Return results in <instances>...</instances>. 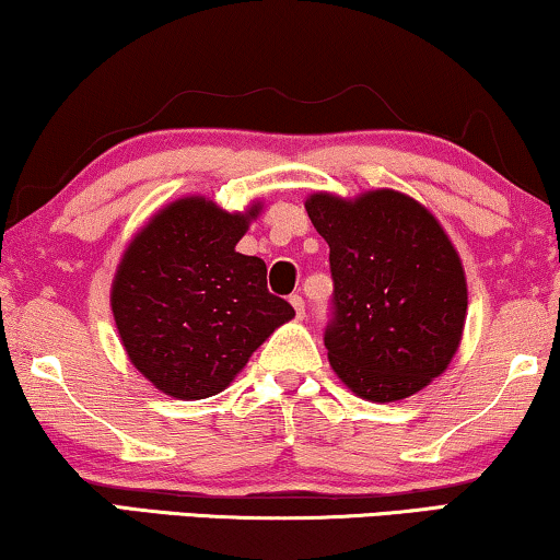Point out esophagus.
I'll return each mask as SVG.
<instances>
[{"label":"esophagus","mask_w":560,"mask_h":560,"mask_svg":"<svg viewBox=\"0 0 560 560\" xmlns=\"http://www.w3.org/2000/svg\"><path fill=\"white\" fill-rule=\"evenodd\" d=\"M290 303H293V308H295V316L298 318H303L305 316V301H303V298L301 295H290Z\"/></svg>","instance_id":"1"}]
</instances>
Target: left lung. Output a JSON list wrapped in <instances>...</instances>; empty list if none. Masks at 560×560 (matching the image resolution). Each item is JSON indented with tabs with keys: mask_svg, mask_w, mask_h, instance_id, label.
Segmentation results:
<instances>
[{
	"mask_svg": "<svg viewBox=\"0 0 560 560\" xmlns=\"http://www.w3.org/2000/svg\"><path fill=\"white\" fill-rule=\"evenodd\" d=\"M305 211L331 247L324 343L334 372L372 402L423 389L456 354L466 318L464 267L446 232L395 190L357 201L316 194Z\"/></svg>",
	"mask_w": 560,
	"mask_h": 560,
	"instance_id": "1",
	"label": "left lung"
}]
</instances>
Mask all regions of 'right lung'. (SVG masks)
Listing matches in <instances>:
<instances>
[{
    "mask_svg": "<svg viewBox=\"0 0 560 560\" xmlns=\"http://www.w3.org/2000/svg\"><path fill=\"white\" fill-rule=\"evenodd\" d=\"M259 206L221 211L180 198L125 252L112 311L129 359L163 393L203 400L224 389L259 343L295 316L267 290L259 257L236 252Z\"/></svg>",
    "mask_w": 560,
    "mask_h": 560,
    "instance_id": "right-lung-1",
    "label": "right lung"
}]
</instances>
